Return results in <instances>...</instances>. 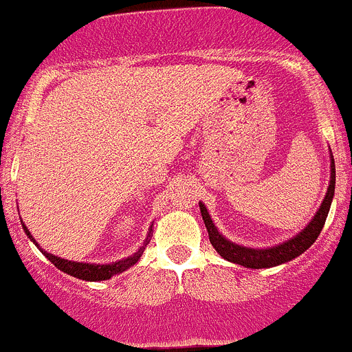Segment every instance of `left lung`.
<instances>
[{"instance_id":"obj_1","label":"left lung","mask_w":352,"mask_h":352,"mask_svg":"<svg viewBox=\"0 0 352 352\" xmlns=\"http://www.w3.org/2000/svg\"><path fill=\"white\" fill-rule=\"evenodd\" d=\"M333 195H335V161H333V154H331L330 151V184H328V191H326L322 204L319 205L316 215L309 221V224H307L302 231H298V233H296L294 236H291V239L277 243V245L247 247V245H242V243L231 242V240H228L226 236H224L217 228H215L207 207H205V204H201V201H199V212H201L205 228H207L208 231V239H210V243L214 245L217 254L223 256L226 261L240 265V267L258 270V268L278 267V265H283V263H287L291 261V259L298 258L300 254H303V252H305L307 249L316 242L319 233H321L326 217H328V212H330L331 201H333Z\"/></svg>"}]
</instances>
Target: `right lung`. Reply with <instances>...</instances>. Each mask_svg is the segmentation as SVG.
Segmentation results:
<instances>
[{
    "label": "right lung",
    "mask_w": 352,
    "mask_h": 352,
    "mask_svg": "<svg viewBox=\"0 0 352 352\" xmlns=\"http://www.w3.org/2000/svg\"><path fill=\"white\" fill-rule=\"evenodd\" d=\"M22 228H24V233L28 235V239L34 243V245L42 251V254L49 259L50 263H54V267H58L59 270L65 272V274L72 275V277H77L82 278V280H91V283H96V280H107V278L113 277V275H119L122 272H126L128 268H131L135 263H138L140 256L144 254V249L145 245L148 243L151 240V233H153V224L148 228V233H147V239L144 240L142 247L138 249L135 254L128 256V258H122L119 261H112V263H105V265H100V263H80V261H69V259L65 258H59V256H54L50 252H47L45 249L40 247V243H36V240L33 239V235L30 233V230L26 228V224L21 223Z\"/></svg>",
    "instance_id": "obj_1"
}]
</instances>
